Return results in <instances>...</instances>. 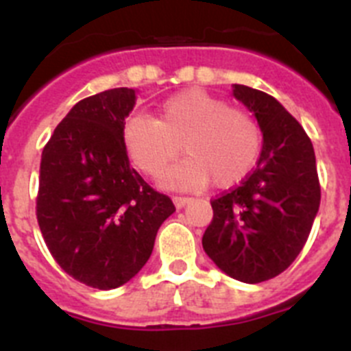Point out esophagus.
Returning a JSON list of instances; mask_svg holds the SVG:
<instances>
[{"label":"esophagus","instance_id":"obj_1","mask_svg":"<svg viewBox=\"0 0 351 351\" xmlns=\"http://www.w3.org/2000/svg\"><path fill=\"white\" fill-rule=\"evenodd\" d=\"M188 202H191L190 197H173V204L178 207H184Z\"/></svg>","mask_w":351,"mask_h":351}]
</instances>
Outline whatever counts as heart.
Listing matches in <instances>:
<instances>
[{"label":"heart","mask_w":351,"mask_h":351,"mask_svg":"<svg viewBox=\"0 0 351 351\" xmlns=\"http://www.w3.org/2000/svg\"><path fill=\"white\" fill-rule=\"evenodd\" d=\"M126 153L138 170L160 176L182 151L190 154L169 169V188H200L214 179L219 188L243 181L260 154L256 121L202 89H188L161 105L158 119L133 116L123 130Z\"/></svg>","instance_id":"obj_1"}]
</instances>
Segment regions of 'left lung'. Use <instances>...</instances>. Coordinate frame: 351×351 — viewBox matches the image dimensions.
Returning a JSON list of instances; mask_svg holds the SVG:
<instances>
[{
    "label": "left lung",
    "instance_id": "left-lung-1",
    "mask_svg": "<svg viewBox=\"0 0 351 351\" xmlns=\"http://www.w3.org/2000/svg\"><path fill=\"white\" fill-rule=\"evenodd\" d=\"M232 95L255 116L262 153L237 188L210 202L202 246L225 274L253 285L281 274L302 251L320 207V182L311 141L280 101L241 84Z\"/></svg>",
    "mask_w": 351,
    "mask_h": 351
}]
</instances>
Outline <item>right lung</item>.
<instances>
[{"label": "right lung", "mask_w": 351, "mask_h": 351, "mask_svg": "<svg viewBox=\"0 0 351 351\" xmlns=\"http://www.w3.org/2000/svg\"><path fill=\"white\" fill-rule=\"evenodd\" d=\"M137 91L116 88L71 107L40 161L36 219L66 274L98 290L128 283L176 210L130 167L123 130Z\"/></svg>", "instance_id": "obj_1"}]
</instances>
